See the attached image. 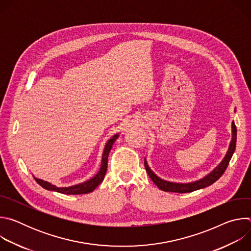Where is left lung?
Listing matches in <instances>:
<instances>
[{"instance_id": "1", "label": "left lung", "mask_w": 251, "mask_h": 251, "mask_svg": "<svg viewBox=\"0 0 251 251\" xmlns=\"http://www.w3.org/2000/svg\"><path fill=\"white\" fill-rule=\"evenodd\" d=\"M232 140L230 142V145L228 148V151L225 157V159L223 160V162L214 169L211 173H209L207 176H205L203 178L197 182H193V183H189V184H176V183H172V182H167L165 180H162L159 176H157L149 168L147 161L145 159L144 161V165H145V169L149 175V176L151 177V180L156 184V186L165 192H172V193H180V194H185V193H191L200 189H203L205 187L210 186L211 184H213L214 182H217L219 178L223 176V174L225 173V171L226 170L229 161L234 153L235 150V146H236V126L234 124V122H232Z\"/></svg>"}]
</instances>
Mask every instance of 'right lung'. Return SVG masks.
Here are the masks:
<instances>
[{
	"mask_svg": "<svg viewBox=\"0 0 251 251\" xmlns=\"http://www.w3.org/2000/svg\"><path fill=\"white\" fill-rule=\"evenodd\" d=\"M118 134L114 135L108 142L104 148V152L102 155V162H101V167L99 172L97 173V175H95L92 178L88 180L87 182L81 183L79 185H75L73 187H68V188H57L54 185H51L48 182H45L43 180H40V178L34 177V180L37 181V183L42 186L44 189L49 190V191H54L60 194H64V195H83V194H88L90 192H93L95 190V188L103 181L104 176L106 174L107 171V164H108V155L109 152L112 148V145L114 144L115 140L118 138Z\"/></svg>",
	"mask_w": 251,
	"mask_h": 251,
	"instance_id": "add662e5",
	"label": "right lung"
}]
</instances>
